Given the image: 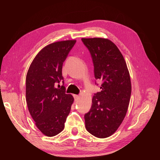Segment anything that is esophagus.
Listing matches in <instances>:
<instances>
[{
	"label": "esophagus",
	"mask_w": 160,
	"mask_h": 160,
	"mask_svg": "<svg viewBox=\"0 0 160 160\" xmlns=\"http://www.w3.org/2000/svg\"><path fill=\"white\" fill-rule=\"evenodd\" d=\"M73 97L75 100H78L80 99V96H78V95H73Z\"/></svg>",
	"instance_id": "obj_1"
}]
</instances>
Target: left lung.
<instances>
[{
  "label": "left lung",
  "instance_id": "obj_1",
  "mask_svg": "<svg viewBox=\"0 0 160 160\" xmlns=\"http://www.w3.org/2000/svg\"><path fill=\"white\" fill-rule=\"evenodd\" d=\"M89 50L96 80L102 81L100 92L92 98L84 115L85 128L95 137L106 138L118 130L127 114L131 94L129 71L118 47L107 38H82Z\"/></svg>",
  "mask_w": 160,
  "mask_h": 160
}]
</instances>
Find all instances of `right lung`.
Masks as SVG:
<instances>
[{
    "label": "right lung",
    "instance_id": "obj_1",
    "mask_svg": "<svg viewBox=\"0 0 160 160\" xmlns=\"http://www.w3.org/2000/svg\"><path fill=\"white\" fill-rule=\"evenodd\" d=\"M76 42L63 40L45 46L33 58L27 73L28 110L36 127L46 136H55L63 130L74 101L72 95L65 93V87L58 89L56 84L63 80L62 64Z\"/></svg>",
    "mask_w": 160,
    "mask_h": 160
}]
</instances>
